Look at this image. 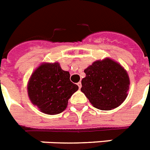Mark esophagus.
<instances>
[{
    "label": "esophagus",
    "instance_id": "1",
    "mask_svg": "<svg viewBox=\"0 0 150 150\" xmlns=\"http://www.w3.org/2000/svg\"><path fill=\"white\" fill-rule=\"evenodd\" d=\"M77 86H78V87H79V89H81V86H82V85H81V82L77 83Z\"/></svg>",
    "mask_w": 150,
    "mask_h": 150
}]
</instances>
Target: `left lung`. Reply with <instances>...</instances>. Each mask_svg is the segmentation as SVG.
Segmentation results:
<instances>
[{
	"instance_id": "left-lung-1",
	"label": "left lung",
	"mask_w": 150,
	"mask_h": 150,
	"mask_svg": "<svg viewBox=\"0 0 150 150\" xmlns=\"http://www.w3.org/2000/svg\"><path fill=\"white\" fill-rule=\"evenodd\" d=\"M81 91L94 108L108 111L125 100L129 78L124 68L110 59L96 61L84 69Z\"/></svg>"
}]
</instances>
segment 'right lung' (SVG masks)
<instances>
[{
    "label": "right lung",
    "mask_w": 150,
    "mask_h": 150,
    "mask_svg": "<svg viewBox=\"0 0 150 150\" xmlns=\"http://www.w3.org/2000/svg\"><path fill=\"white\" fill-rule=\"evenodd\" d=\"M69 72L61 69L58 63H45L32 74L28 93L32 104L48 115L63 112L78 86L70 81Z\"/></svg>",
    "instance_id": "1"
}]
</instances>
